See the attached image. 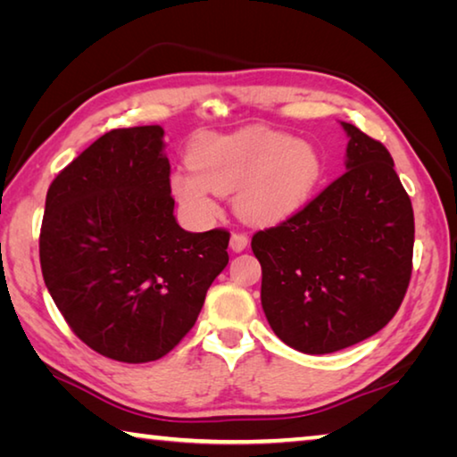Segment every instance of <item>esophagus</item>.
Returning <instances> with one entry per match:
<instances>
[{"label": "esophagus", "mask_w": 457, "mask_h": 457, "mask_svg": "<svg viewBox=\"0 0 457 457\" xmlns=\"http://www.w3.org/2000/svg\"><path fill=\"white\" fill-rule=\"evenodd\" d=\"M247 244H250V237H247L245 234H234L229 239V245L234 252H244Z\"/></svg>", "instance_id": "1"}]
</instances>
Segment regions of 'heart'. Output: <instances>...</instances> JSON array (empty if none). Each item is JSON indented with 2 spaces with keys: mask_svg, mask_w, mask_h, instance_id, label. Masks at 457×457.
<instances>
[{
  "mask_svg": "<svg viewBox=\"0 0 457 457\" xmlns=\"http://www.w3.org/2000/svg\"><path fill=\"white\" fill-rule=\"evenodd\" d=\"M191 166L171 177V191L193 221L220 212V193L236 191V210L252 223H278L298 213L322 179V159L311 143L253 127L207 135L193 145Z\"/></svg>",
  "mask_w": 457,
  "mask_h": 457,
  "instance_id": "1",
  "label": "heart"
}]
</instances>
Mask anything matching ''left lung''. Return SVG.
I'll list each match as a JSON object with an SVG mask.
<instances>
[{
	"mask_svg": "<svg viewBox=\"0 0 457 457\" xmlns=\"http://www.w3.org/2000/svg\"><path fill=\"white\" fill-rule=\"evenodd\" d=\"M346 171L252 237L276 337L327 354L373 337L399 311L413 268V207L383 143L349 122Z\"/></svg>",
	"mask_w": 457,
	"mask_h": 457,
	"instance_id": "left-lung-1",
	"label": "left lung"
}]
</instances>
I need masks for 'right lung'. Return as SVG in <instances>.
<instances>
[{"label": "right lung", "instance_id": "right-lung-1", "mask_svg": "<svg viewBox=\"0 0 457 457\" xmlns=\"http://www.w3.org/2000/svg\"><path fill=\"white\" fill-rule=\"evenodd\" d=\"M159 125L114 129L62 169L46 195L40 264L84 345L120 362L165 357L228 266L229 231L177 223Z\"/></svg>", "mask_w": 457, "mask_h": 457}]
</instances>
